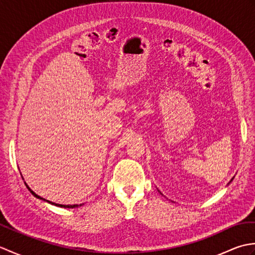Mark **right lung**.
Instances as JSON below:
<instances>
[{"instance_id": "add662e5", "label": "right lung", "mask_w": 255, "mask_h": 255, "mask_svg": "<svg viewBox=\"0 0 255 255\" xmlns=\"http://www.w3.org/2000/svg\"><path fill=\"white\" fill-rule=\"evenodd\" d=\"M26 184V183H25ZM26 186H27V184H26ZM27 188L29 189V192L34 195V196L36 197V198H39V199H42V200H45V202H47V203H49V204H51V205H55V206H58V207H63V208H77V207H79V206H82L83 204H80V205H78V204H75V205H61V204H56V203H52V202H49V200H47V199H45V198H42V197H40L39 195H37L35 192H32L31 189L27 186Z\"/></svg>"}]
</instances>
